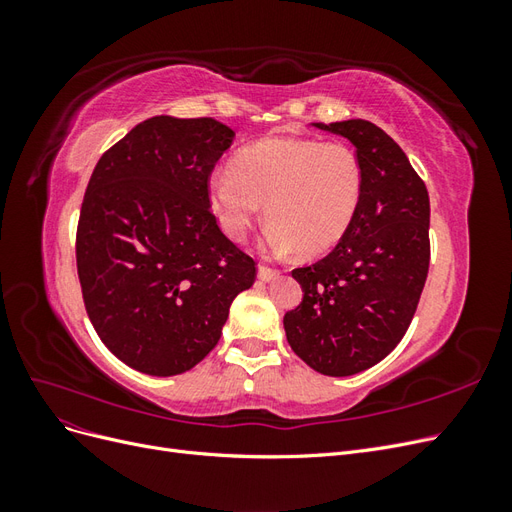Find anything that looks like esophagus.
Segmentation results:
<instances>
[{"label":"esophagus","mask_w":512,"mask_h":512,"mask_svg":"<svg viewBox=\"0 0 512 512\" xmlns=\"http://www.w3.org/2000/svg\"><path fill=\"white\" fill-rule=\"evenodd\" d=\"M277 275H280V271H275L271 267H265V265L258 267V280H262V282H271Z\"/></svg>","instance_id":"34e87169"}]
</instances>
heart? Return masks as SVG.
<instances>
[{
    "mask_svg": "<svg viewBox=\"0 0 512 512\" xmlns=\"http://www.w3.org/2000/svg\"><path fill=\"white\" fill-rule=\"evenodd\" d=\"M365 192L363 164L344 143L277 136L243 147L226 173L207 181V200L224 235L243 241L260 205L269 220L262 247L303 258L329 254L344 241Z\"/></svg>",
    "mask_w": 512,
    "mask_h": 512,
    "instance_id": "1",
    "label": "heart"
}]
</instances>
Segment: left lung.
<instances>
[{
  "mask_svg": "<svg viewBox=\"0 0 512 512\" xmlns=\"http://www.w3.org/2000/svg\"><path fill=\"white\" fill-rule=\"evenodd\" d=\"M354 145L365 192L344 241L294 269L303 301L286 312L294 354L324 376L374 367L406 335L429 271V194L410 160L376 123H314Z\"/></svg>",
  "mask_w": 512,
  "mask_h": 512,
  "instance_id": "obj_1",
  "label": "left lung"
}]
</instances>
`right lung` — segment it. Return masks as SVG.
Segmentation results:
<instances>
[{"label": "right lung", "instance_id": "right-lung-1", "mask_svg": "<svg viewBox=\"0 0 512 512\" xmlns=\"http://www.w3.org/2000/svg\"><path fill=\"white\" fill-rule=\"evenodd\" d=\"M235 141L211 117L138 123L87 183L76 269L87 316L119 361L149 376L192 369L220 342L230 303L256 280L226 239L207 181Z\"/></svg>", "mask_w": 512, "mask_h": 512}]
</instances>
